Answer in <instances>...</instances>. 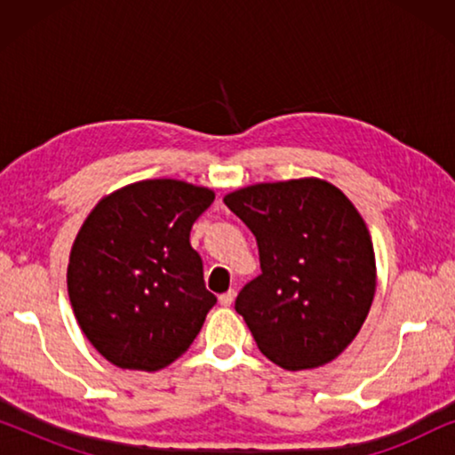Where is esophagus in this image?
Wrapping results in <instances>:
<instances>
[{
    "label": "esophagus",
    "instance_id": "esophagus-1",
    "mask_svg": "<svg viewBox=\"0 0 455 455\" xmlns=\"http://www.w3.org/2000/svg\"><path fill=\"white\" fill-rule=\"evenodd\" d=\"M234 298H235V290H228L226 294H221V296H220L221 307H229V304L234 302Z\"/></svg>",
    "mask_w": 455,
    "mask_h": 455
}]
</instances>
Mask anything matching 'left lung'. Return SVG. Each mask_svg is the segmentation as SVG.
<instances>
[{
  "label": "left lung",
  "mask_w": 455,
  "mask_h": 455,
  "mask_svg": "<svg viewBox=\"0 0 455 455\" xmlns=\"http://www.w3.org/2000/svg\"><path fill=\"white\" fill-rule=\"evenodd\" d=\"M223 203L259 244L263 273L235 298L259 350L285 371L331 363L358 335L377 290L363 215L321 178L244 186Z\"/></svg>",
  "instance_id": "8db88e82"
}]
</instances>
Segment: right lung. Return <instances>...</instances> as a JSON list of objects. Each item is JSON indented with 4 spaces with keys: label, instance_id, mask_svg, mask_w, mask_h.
Wrapping results in <instances>:
<instances>
[{
    "label": "right lung",
    "instance_id": "obj_1",
    "mask_svg": "<svg viewBox=\"0 0 455 455\" xmlns=\"http://www.w3.org/2000/svg\"><path fill=\"white\" fill-rule=\"evenodd\" d=\"M215 201L207 186L157 178L103 196L68 263L78 327L111 364L159 371L192 346L217 298L204 288L190 229Z\"/></svg>",
    "mask_w": 455,
    "mask_h": 455
}]
</instances>
